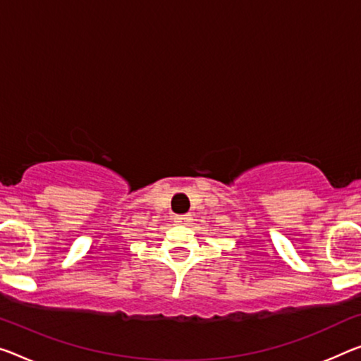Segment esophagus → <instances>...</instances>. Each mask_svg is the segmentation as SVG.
<instances>
[{
    "label": "esophagus",
    "instance_id": "1",
    "mask_svg": "<svg viewBox=\"0 0 361 361\" xmlns=\"http://www.w3.org/2000/svg\"><path fill=\"white\" fill-rule=\"evenodd\" d=\"M192 221V218H190V214H184V216H176L174 218V223H177V224H188Z\"/></svg>",
    "mask_w": 361,
    "mask_h": 361
}]
</instances>
